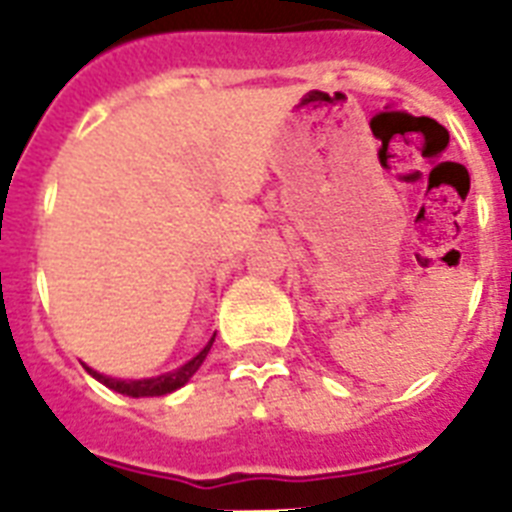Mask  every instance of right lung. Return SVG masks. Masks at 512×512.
<instances>
[{"label": "right lung", "instance_id": "obj_1", "mask_svg": "<svg viewBox=\"0 0 512 512\" xmlns=\"http://www.w3.org/2000/svg\"><path fill=\"white\" fill-rule=\"evenodd\" d=\"M211 343H214V338L208 341V346L203 351H200L198 357H192L187 365H182L179 370L174 372H166V375H158V378H145V380H118V378H105V375H100V372L89 370L87 372L92 375V378H97L100 383H105L108 388H113V391H118V394L124 396H163V394H171V391H177V388H182L187 383V380L198 372V367L203 365V359L208 357V351H211Z\"/></svg>", "mask_w": 512, "mask_h": 512}]
</instances>
